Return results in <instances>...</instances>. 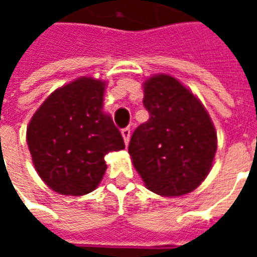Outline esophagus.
I'll use <instances>...</instances> for the list:
<instances>
[{
    "label": "esophagus",
    "mask_w": 257,
    "mask_h": 257,
    "mask_svg": "<svg viewBox=\"0 0 257 257\" xmlns=\"http://www.w3.org/2000/svg\"><path fill=\"white\" fill-rule=\"evenodd\" d=\"M121 134H122V138H123V142H125V145L128 146L129 139H131V128H123L122 131H121Z\"/></svg>",
    "instance_id": "34e87169"
}]
</instances>
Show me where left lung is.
Listing matches in <instances>:
<instances>
[{"instance_id":"left-lung-1","label":"left lung","mask_w":257,"mask_h":257,"mask_svg":"<svg viewBox=\"0 0 257 257\" xmlns=\"http://www.w3.org/2000/svg\"><path fill=\"white\" fill-rule=\"evenodd\" d=\"M149 121L135 129L128 151L146 187L165 197L191 193L208 176L217 147L209 114L167 74L145 82Z\"/></svg>"}]
</instances>
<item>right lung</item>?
<instances>
[{"label": "right lung", "mask_w": 257, "mask_h": 257, "mask_svg": "<svg viewBox=\"0 0 257 257\" xmlns=\"http://www.w3.org/2000/svg\"><path fill=\"white\" fill-rule=\"evenodd\" d=\"M106 84L82 77L48 96L31 118L27 145L40 178L59 194L84 195L97 187L104 156L125 149L121 132L101 111Z\"/></svg>", "instance_id": "right-lung-1"}]
</instances>
